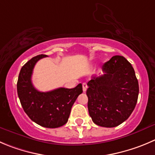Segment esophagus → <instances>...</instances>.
Returning <instances> with one entry per match:
<instances>
[{
    "instance_id": "34e87169",
    "label": "esophagus",
    "mask_w": 155,
    "mask_h": 155,
    "mask_svg": "<svg viewBox=\"0 0 155 155\" xmlns=\"http://www.w3.org/2000/svg\"><path fill=\"white\" fill-rule=\"evenodd\" d=\"M82 86H83V91L84 92H86L87 89V84L84 83Z\"/></svg>"
}]
</instances>
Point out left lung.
Wrapping results in <instances>:
<instances>
[{"label": "left lung", "instance_id": "8db88e82", "mask_svg": "<svg viewBox=\"0 0 155 155\" xmlns=\"http://www.w3.org/2000/svg\"><path fill=\"white\" fill-rule=\"evenodd\" d=\"M104 74L88 81V111L97 126L112 128L130 116L138 101V82L132 64L115 55L102 67Z\"/></svg>", "mask_w": 155, "mask_h": 155}]
</instances>
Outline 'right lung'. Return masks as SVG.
<instances>
[{
  "mask_svg": "<svg viewBox=\"0 0 155 155\" xmlns=\"http://www.w3.org/2000/svg\"><path fill=\"white\" fill-rule=\"evenodd\" d=\"M47 57L39 54L22 67L17 81V94L25 113L31 120L45 128H58L68 120L71 110L78 97L82 94V84L72 89L60 87L41 92L32 83V71L39 59Z\"/></svg>",
  "mask_w": 155,
  "mask_h": 155,
  "instance_id": "1",
  "label": "right lung"
}]
</instances>
